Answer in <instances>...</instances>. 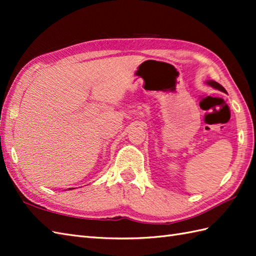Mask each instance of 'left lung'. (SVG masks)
<instances>
[{"instance_id":"left-lung-1","label":"left lung","mask_w":256,"mask_h":256,"mask_svg":"<svg viewBox=\"0 0 256 256\" xmlns=\"http://www.w3.org/2000/svg\"><path fill=\"white\" fill-rule=\"evenodd\" d=\"M206 84H208V86H212V88H214L216 90H220L222 92H224V94H226V89L224 88V86H222L220 84L216 82V81H214V80H206Z\"/></svg>"}]
</instances>
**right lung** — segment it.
Here are the masks:
<instances>
[{
	"label": "right lung",
	"mask_w": 256,
	"mask_h": 256,
	"mask_svg": "<svg viewBox=\"0 0 256 256\" xmlns=\"http://www.w3.org/2000/svg\"><path fill=\"white\" fill-rule=\"evenodd\" d=\"M70 189H74V188H69V190H70Z\"/></svg>",
	"instance_id": "right-lung-1"
}]
</instances>
